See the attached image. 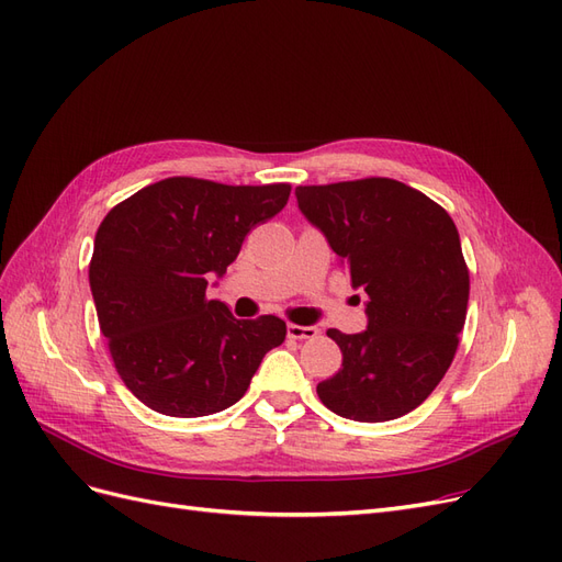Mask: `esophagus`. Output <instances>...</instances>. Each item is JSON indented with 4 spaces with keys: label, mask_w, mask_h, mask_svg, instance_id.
<instances>
[{
    "label": "esophagus",
    "mask_w": 562,
    "mask_h": 562,
    "mask_svg": "<svg viewBox=\"0 0 562 562\" xmlns=\"http://www.w3.org/2000/svg\"><path fill=\"white\" fill-rule=\"evenodd\" d=\"M318 335L316 326H297V323H288V337L293 339H314Z\"/></svg>",
    "instance_id": "1"
}]
</instances>
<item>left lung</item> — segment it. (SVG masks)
Masks as SVG:
<instances>
[{
	"label": "left lung",
	"mask_w": 562,
	"mask_h": 562,
	"mask_svg": "<svg viewBox=\"0 0 562 562\" xmlns=\"http://www.w3.org/2000/svg\"><path fill=\"white\" fill-rule=\"evenodd\" d=\"M295 196L366 293L368 328L328 330L342 368L316 394L353 422L403 417L443 380L467 321L469 269L452 217L391 178L297 187Z\"/></svg>",
	"instance_id": "8db88e82"
}]
</instances>
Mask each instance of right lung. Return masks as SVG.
I'll return each instance as SVG.
<instances>
[{
  "instance_id": "right-lung-1",
  "label": "right lung",
  "mask_w": 562,
  "mask_h": 562,
  "mask_svg": "<svg viewBox=\"0 0 562 562\" xmlns=\"http://www.w3.org/2000/svg\"><path fill=\"white\" fill-rule=\"evenodd\" d=\"M288 196L285 182L166 178L116 203L100 223L89 265L98 323L119 378L151 411H225L246 394L265 353L285 339L281 318H234L206 288Z\"/></svg>"
}]
</instances>
